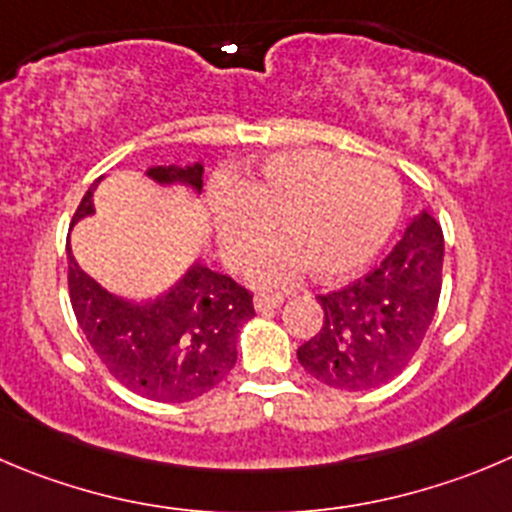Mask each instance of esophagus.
<instances>
[{
    "mask_svg": "<svg viewBox=\"0 0 512 512\" xmlns=\"http://www.w3.org/2000/svg\"><path fill=\"white\" fill-rule=\"evenodd\" d=\"M284 304V296H269V294H259L256 299H253V306H256V311H271V309H279V306Z\"/></svg>",
    "mask_w": 512,
    "mask_h": 512,
    "instance_id": "esophagus-1",
    "label": "esophagus"
}]
</instances>
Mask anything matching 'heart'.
<instances>
[{
	"label": "heart",
	"mask_w": 512,
	"mask_h": 512,
	"mask_svg": "<svg viewBox=\"0 0 512 512\" xmlns=\"http://www.w3.org/2000/svg\"><path fill=\"white\" fill-rule=\"evenodd\" d=\"M399 183L374 160H349L316 148L281 150L231 188L213 191L211 218L218 253L238 269L269 236L281 233L253 259V284H294L306 269L319 279H344L377 256L399 216Z\"/></svg>",
	"instance_id": "b5f03b06"
}]
</instances>
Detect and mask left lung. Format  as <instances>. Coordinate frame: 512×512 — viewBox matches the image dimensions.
Masks as SVG:
<instances>
[{
    "mask_svg": "<svg viewBox=\"0 0 512 512\" xmlns=\"http://www.w3.org/2000/svg\"><path fill=\"white\" fill-rule=\"evenodd\" d=\"M442 256L440 223L422 211L382 264L344 289L316 296L324 324L296 352L301 367L342 392H362L397 377L437 311Z\"/></svg>",
    "mask_w": 512,
    "mask_h": 512,
    "instance_id": "1",
    "label": "left lung"
}]
</instances>
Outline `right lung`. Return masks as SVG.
Masks as SVG:
<instances>
[{
    "mask_svg": "<svg viewBox=\"0 0 512 512\" xmlns=\"http://www.w3.org/2000/svg\"><path fill=\"white\" fill-rule=\"evenodd\" d=\"M148 175L163 186L186 183L203 188V165H155ZM90 186L75 218L92 216ZM67 286L77 324L90 347L120 384L155 402H188L216 387L236 364V339L251 319L253 294L241 284L193 264L168 291L145 304H133L102 289L77 266L67 243Z\"/></svg>",
    "mask_w": 512,
    "mask_h": 512,
    "instance_id": "obj_1",
    "label": "right lung"
}]
</instances>
